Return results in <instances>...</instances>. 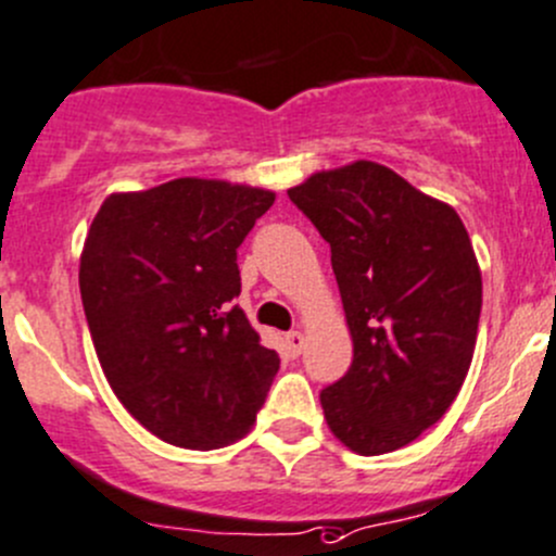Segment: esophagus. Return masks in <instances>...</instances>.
<instances>
[{
	"mask_svg": "<svg viewBox=\"0 0 556 556\" xmlns=\"http://www.w3.org/2000/svg\"><path fill=\"white\" fill-rule=\"evenodd\" d=\"M285 344H288L290 355H301V350H304V333L290 331L288 337H285Z\"/></svg>",
	"mask_w": 556,
	"mask_h": 556,
	"instance_id": "esophagus-1",
	"label": "esophagus"
}]
</instances>
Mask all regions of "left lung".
<instances>
[{"label": "left lung", "mask_w": 556, "mask_h": 556, "mask_svg": "<svg viewBox=\"0 0 556 556\" xmlns=\"http://www.w3.org/2000/svg\"><path fill=\"white\" fill-rule=\"evenodd\" d=\"M288 195L331 247L353 337L348 375L320 391L328 429L361 456L404 448L454 404L476 350L481 268L465 223L369 160Z\"/></svg>", "instance_id": "obj_1"}]
</instances>
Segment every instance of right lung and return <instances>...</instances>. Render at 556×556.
Instances as JSON below:
<instances>
[{"mask_svg": "<svg viewBox=\"0 0 556 556\" xmlns=\"http://www.w3.org/2000/svg\"><path fill=\"white\" fill-rule=\"evenodd\" d=\"M274 192L174 179L113 192L80 252V301L102 371L135 421L179 448L244 438L279 355L233 304L236 250Z\"/></svg>", "mask_w": 556, "mask_h": 556, "instance_id": "add662e5", "label": "right lung"}]
</instances>
